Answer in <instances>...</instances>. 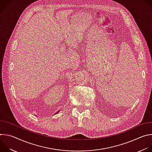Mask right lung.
Here are the masks:
<instances>
[{
  "label": "right lung",
  "mask_w": 152,
  "mask_h": 152,
  "mask_svg": "<svg viewBox=\"0 0 152 152\" xmlns=\"http://www.w3.org/2000/svg\"><path fill=\"white\" fill-rule=\"evenodd\" d=\"M59 111H58V112H59Z\"/></svg>",
  "instance_id": "obj_1"
}]
</instances>
